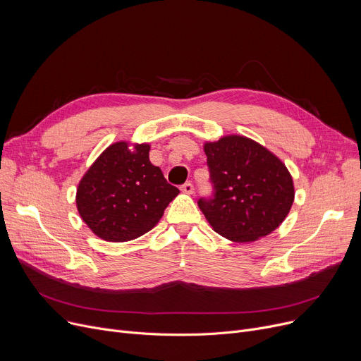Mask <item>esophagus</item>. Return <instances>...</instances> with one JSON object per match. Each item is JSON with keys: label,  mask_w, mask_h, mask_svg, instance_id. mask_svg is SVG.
Returning <instances> with one entry per match:
<instances>
[{"label": "esophagus", "mask_w": 361, "mask_h": 361, "mask_svg": "<svg viewBox=\"0 0 361 361\" xmlns=\"http://www.w3.org/2000/svg\"><path fill=\"white\" fill-rule=\"evenodd\" d=\"M181 192L185 195H193L195 193V187L192 183H185L181 185Z\"/></svg>", "instance_id": "34e87169"}]
</instances>
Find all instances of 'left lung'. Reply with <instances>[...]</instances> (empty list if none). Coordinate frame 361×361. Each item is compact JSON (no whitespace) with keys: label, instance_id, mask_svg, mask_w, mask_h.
Wrapping results in <instances>:
<instances>
[{"label":"left lung","instance_id":"8db88e82","mask_svg":"<svg viewBox=\"0 0 361 361\" xmlns=\"http://www.w3.org/2000/svg\"><path fill=\"white\" fill-rule=\"evenodd\" d=\"M212 199L197 204L215 233L235 243L269 235L287 218L294 202L290 171L260 143L238 135L206 142Z\"/></svg>","mask_w":361,"mask_h":361}]
</instances>
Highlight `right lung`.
I'll return each instance as SVG.
<instances>
[{
    "mask_svg": "<svg viewBox=\"0 0 361 361\" xmlns=\"http://www.w3.org/2000/svg\"><path fill=\"white\" fill-rule=\"evenodd\" d=\"M149 143L109 145L82 177L75 204L85 224L105 241L123 243L150 231L180 190L149 161Z\"/></svg>",
    "mask_w": 361,
    "mask_h": 361,
    "instance_id": "obj_1",
    "label": "right lung"
}]
</instances>
